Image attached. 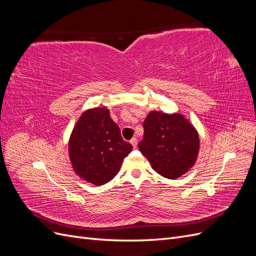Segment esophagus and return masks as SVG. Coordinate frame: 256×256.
<instances>
[{"mask_svg":"<svg viewBox=\"0 0 256 256\" xmlns=\"http://www.w3.org/2000/svg\"><path fill=\"white\" fill-rule=\"evenodd\" d=\"M130 143H131V145L134 146V148H136V145H138V140H136V138H131V140H130Z\"/></svg>","mask_w":256,"mask_h":256,"instance_id":"obj_1","label":"esophagus"}]
</instances>
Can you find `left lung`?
I'll return each instance as SVG.
<instances>
[{"label": "left lung", "instance_id": "1", "mask_svg": "<svg viewBox=\"0 0 256 256\" xmlns=\"http://www.w3.org/2000/svg\"><path fill=\"white\" fill-rule=\"evenodd\" d=\"M143 128L144 138L138 148L154 171L176 180L194 166L200 138L196 127L182 114L150 111Z\"/></svg>", "mask_w": 256, "mask_h": 256}]
</instances>
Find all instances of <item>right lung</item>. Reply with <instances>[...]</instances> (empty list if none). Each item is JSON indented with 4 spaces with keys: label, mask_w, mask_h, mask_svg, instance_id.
I'll list each match as a JSON object with an SVG mask.
<instances>
[{
    "label": "right lung",
    "mask_w": 256,
    "mask_h": 256,
    "mask_svg": "<svg viewBox=\"0 0 256 256\" xmlns=\"http://www.w3.org/2000/svg\"><path fill=\"white\" fill-rule=\"evenodd\" d=\"M131 150L132 145L122 140L106 106L85 110L74 124L68 142L74 172L95 186L112 180Z\"/></svg>",
    "instance_id": "1"
}]
</instances>
